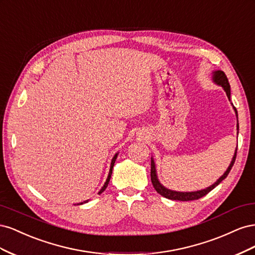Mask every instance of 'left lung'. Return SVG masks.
Here are the masks:
<instances>
[{
    "mask_svg": "<svg viewBox=\"0 0 255 255\" xmlns=\"http://www.w3.org/2000/svg\"><path fill=\"white\" fill-rule=\"evenodd\" d=\"M214 81L215 83H217L220 86L223 87V89L226 90L227 92V96L229 99H231V87H230V84H229V80L227 78L226 73L223 71H216L214 72ZM235 113L237 115V111L234 107ZM237 129H238V123H237ZM236 153H237V149L235 151V154L233 156L232 161H231V164L229 166V168L227 169V171L225 172L220 179L216 182L215 184H213L212 186L207 187L203 190H199V191H192V192H180V191H173L170 189H167L165 188L163 185H161L158 180H157V176H156V170H155V164H154V160L151 158V182L153 184V187L155 188V190L158 192L160 196H163L167 199H170V200H177V201H194V200H198L200 198L204 197L205 195H207L208 192L211 190H213L217 185H219L223 180L226 179L228 176V174L230 173L231 169H232L234 163H235V159H236Z\"/></svg>",
    "mask_w": 255,
    "mask_h": 255,
    "instance_id": "1",
    "label": "left lung"
}]
</instances>
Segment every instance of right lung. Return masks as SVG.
I'll return each instance as SVG.
<instances>
[{
    "instance_id": "1",
    "label": "right lung",
    "mask_w": 255,
    "mask_h": 255,
    "mask_svg": "<svg viewBox=\"0 0 255 255\" xmlns=\"http://www.w3.org/2000/svg\"><path fill=\"white\" fill-rule=\"evenodd\" d=\"M117 155L118 154H116V155L113 157V159H112V164H111V169H110V173H109V176H107V180H106V182H105V184H104V186L102 187V189L99 191V195L100 194H102V192L106 189V187H107V185H109V183H110V180H111V176H112V173H113V168H114V164H115V161H116V158H117ZM81 204H83V203H81Z\"/></svg>"
}]
</instances>
